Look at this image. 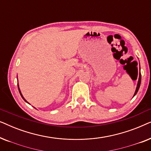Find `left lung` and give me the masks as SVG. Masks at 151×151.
Returning a JSON list of instances; mask_svg holds the SVG:
<instances>
[{"label": "left lung", "instance_id": "8db88e82", "mask_svg": "<svg viewBox=\"0 0 151 151\" xmlns=\"http://www.w3.org/2000/svg\"><path fill=\"white\" fill-rule=\"evenodd\" d=\"M139 68H140V67H139ZM140 84H141V78H139V80H138V82H137V88H136L135 92V93H134V96H133V97H134V96H135L136 94H137V91H138V90H139V86H140Z\"/></svg>", "mask_w": 151, "mask_h": 151}]
</instances>
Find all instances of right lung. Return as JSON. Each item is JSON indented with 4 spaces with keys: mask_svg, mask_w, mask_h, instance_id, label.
I'll use <instances>...</instances> for the list:
<instances>
[{
    "mask_svg": "<svg viewBox=\"0 0 151 151\" xmlns=\"http://www.w3.org/2000/svg\"><path fill=\"white\" fill-rule=\"evenodd\" d=\"M18 90H19V92H20V96H21V97H22V99H23V100H24V101H25L26 102H27V100H25V99H24V98H23V96H22V93H21V92H20V88H19V86H18ZM27 103H28V102H27Z\"/></svg>",
    "mask_w": 151,
    "mask_h": 151,
    "instance_id": "1",
    "label": "right lung"
}]
</instances>
